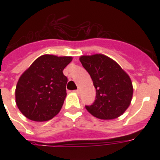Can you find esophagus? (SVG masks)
<instances>
[{"label": "esophagus", "instance_id": "34e87169", "mask_svg": "<svg viewBox=\"0 0 160 160\" xmlns=\"http://www.w3.org/2000/svg\"><path fill=\"white\" fill-rule=\"evenodd\" d=\"M80 89H77V90H75V92L77 93V94H80Z\"/></svg>", "mask_w": 160, "mask_h": 160}]
</instances>
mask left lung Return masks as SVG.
<instances>
[{
  "label": "left lung",
  "mask_w": 160,
  "mask_h": 160,
  "mask_svg": "<svg viewBox=\"0 0 160 160\" xmlns=\"http://www.w3.org/2000/svg\"><path fill=\"white\" fill-rule=\"evenodd\" d=\"M83 67L90 74L96 90L92 105H85L98 119H113L127 109L133 96L130 78L114 60L104 55H83Z\"/></svg>",
  "instance_id": "obj_1"
}]
</instances>
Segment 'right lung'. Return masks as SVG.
<instances>
[{
    "label": "right lung",
    "instance_id": "add662e5",
    "mask_svg": "<svg viewBox=\"0 0 160 160\" xmlns=\"http://www.w3.org/2000/svg\"><path fill=\"white\" fill-rule=\"evenodd\" d=\"M72 57L44 55L21 75L16 102L22 114L34 121H47L60 112L66 96L67 77L63 70Z\"/></svg>",
    "mask_w": 160,
    "mask_h": 160
}]
</instances>
